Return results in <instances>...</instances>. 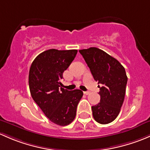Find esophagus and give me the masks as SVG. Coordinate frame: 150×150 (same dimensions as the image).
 <instances>
[{"label":"esophagus","instance_id":"obj_1","mask_svg":"<svg viewBox=\"0 0 150 150\" xmlns=\"http://www.w3.org/2000/svg\"><path fill=\"white\" fill-rule=\"evenodd\" d=\"M89 93H90V92H89V91H87V92H84V94L86 95H88Z\"/></svg>","mask_w":150,"mask_h":150}]
</instances>
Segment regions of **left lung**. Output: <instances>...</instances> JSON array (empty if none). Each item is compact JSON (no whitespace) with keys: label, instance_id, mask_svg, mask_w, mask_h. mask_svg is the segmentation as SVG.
<instances>
[{"label":"left lung","instance_id":"left-lung-1","mask_svg":"<svg viewBox=\"0 0 150 150\" xmlns=\"http://www.w3.org/2000/svg\"><path fill=\"white\" fill-rule=\"evenodd\" d=\"M94 79L102 85L100 101L92 107V115L98 123L108 124L119 114L124 100L127 76L124 67L113 57L98 47L80 50Z\"/></svg>","mask_w":150,"mask_h":150}]
</instances>
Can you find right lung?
Instances as JSON below:
<instances>
[{
    "label": "right lung",
    "mask_w": 150,
    "mask_h": 150,
    "mask_svg": "<svg viewBox=\"0 0 150 150\" xmlns=\"http://www.w3.org/2000/svg\"><path fill=\"white\" fill-rule=\"evenodd\" d=\"M77 50L50 49L38 55L31 65L29 86L31 95L52 123L67 126L75 118L83 96L80 89L62 88L63 73L76 55Z\"/></svg>",
    "instance_id": "1"
}]
</instances>
